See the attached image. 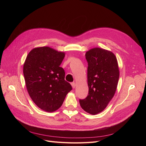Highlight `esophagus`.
<instances>
[{
    "mask_svg": "<svg viewBox=\"0 0 146 146\" xmlns=\"http://www.w3.org/2000/svg\"><path fill=\"white\" fill-rule=\"evenodd\" d=\"M71 85H72V87L73 89H74V88H76V83H75L74 82H72V83H71Z\"/></svg>",
    "mask_w": 146,
    "mask_h": 146,
    "instance_id": "1",
    "label": "esophagus"
}]
</instances>
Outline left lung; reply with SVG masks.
Masks as SVG:
<instances>
[{"instance_id":"1","label":"left lung","mask_w":146,"mask_h":146,"mask_svg":"<svg viewBox=\"0 0 146 146\" xmlns=\"http://www.w3.org/2000/svg\"><path fill=\"white\" fill-rule=\"evenodd\" d=\"M88 61V96L80 99L83 110L92 115L102 112L115 94L119 78L116 56L99 47L86 52Z\"/></svg>"}]
</instances>
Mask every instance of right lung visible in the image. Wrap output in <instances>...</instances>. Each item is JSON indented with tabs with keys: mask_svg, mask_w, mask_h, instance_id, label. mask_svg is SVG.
I'll list each match as a JSON object with an SVG mask.
<instances>
[{
	"mask_svg": "<svg viewBox=\"0 0 146 146\" xmlns=\"http://www.w3.org/2000/svg\"><path fill=\"white\" fill-rule=\"evenodd\" d=\"M65 54L49 47L31 50L24 64L23 72L27 91L33 102L47 112H54L62 105L72 90L64 80V70L60 67Z\"/></svg>",
	"mask_w": 146,
	"mask_h": 146,
	"instance_id": "obj_1",
	"label": "right lung"
}]
</instances>
